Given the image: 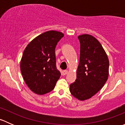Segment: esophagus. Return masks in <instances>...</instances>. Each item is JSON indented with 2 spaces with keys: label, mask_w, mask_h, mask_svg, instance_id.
<instances>
[{
  "label": "esophagus",
  "mask_w": 125,
  "mask_h": 125,
  "mask_svg": "<svg viewBox=\"0 0 125 125\" xmlns=\"http://www.w3.org/2000/svg\"><path fill=\"white\" fill-rule=\"evenodd\" d=\"M67 73H68V70H64L63 71V75H66Z\"/></svg>",
  "instance_id": "34e87169"
}]
</instances>
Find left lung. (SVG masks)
I'll return each mask as SVG.
<instances>
[{"label": "left lung", "instance_id": "1", "mask_svg": "<svg viewBox=\"0 0 125 125\" xmlns=\"http://www.w3.org/2000/svg\"><path fill=\"white\" fill-rule=\"evenodd\" d=\"M80 61L77 79L70 85L72 95L80 100L89 99L104 86L109 75V60L100 43L93 36L78 37Z\"/></svg>", "mask_w": 125, "mask_h": 125}]
</instances>
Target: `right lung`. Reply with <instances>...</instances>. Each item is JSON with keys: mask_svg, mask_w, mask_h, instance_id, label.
I'll use <instances>...</instances> for the list:
<instances>
[{"mask_svg": "<svg viewBox=\"0 0 125 125\" xmlns=\"http://www.w3.org/2000/svg\"><path fill=\"white\" fill-rule=\"evenodd\" d=\"M63 36L59 31H46L33 39L24 50L21 73L27 86L36 94L43 95L51 92L60 78L55 49Z\"/></svg>", "mask_w": 125, "mask_h": 125, "instance_id": "1", "label": "right lung"}]
</instances>
